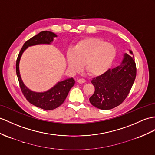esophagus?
I'll return each instance as SVG.
<instances>
[{
  "mask_svg": "<svg viewBox=\"0 0 155 155\" xmlns=\"http://www.w3.org/2000/svg\"><path fill=\"white\" fill-rule=\"evenodd\" d=\"M79 84H84V83L86 82V81L84 80V79H79L77 81Z\"/></svg>",
  "mask_w": 155,
  "mask_h": 155,
  "instance_id": "1",
  "label": "esophagus"
}]
</instances>
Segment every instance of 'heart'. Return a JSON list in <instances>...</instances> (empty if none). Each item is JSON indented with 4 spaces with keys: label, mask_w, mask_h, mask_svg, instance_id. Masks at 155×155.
I'll return each instance as SVG.
<instances>
[{
    "label": "heart",
    "mask_w": 155,
    "mask_h": 155,
    "mask_svg": "<svg viewBox=\"0 0 155 155\" xmlns=\"http://www.w3.org/2000/svg\"><path fill=\"white\" fill-rule=\"evenodd\" d=\"M116 48L110 43L95 37L79 41L73 49L67 51L66 58L70 69L78 71L82 64L89 75L98 76L111 67L116 57Z\"/></svg>",
    "instance_id": "obj_1"
}]
</instances>
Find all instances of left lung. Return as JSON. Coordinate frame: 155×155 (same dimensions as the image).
I'll return each instance as SVG.
<instances>
[{
  "label": "left lung",
  "instance_id": "left-lung-1",
  "mask_svg": "<svg viewBox=\"0 0 155 155\" xmlns=\"http://www.w3.org/2000/svg\"><path fill=\"white\" fill-rule=\"evenodd\" d=\"M125 53L120 65L109 69L104 74L93 78L95 93L89 98L93 106L101 110L118 107L129 94L136 77V65L133 52Z\"/></svg>",
  "mask_w": 155,
  "mask_h": 155
}]
</instances>
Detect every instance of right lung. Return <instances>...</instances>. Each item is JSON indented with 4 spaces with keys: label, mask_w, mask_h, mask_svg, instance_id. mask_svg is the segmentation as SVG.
<instances>
[{
    "label": "right lung",
    "mask_w": 155,
    "mask_h": 155,
    "mask_svg": "<svg viewBox=\"0 0 155 155\" xmlns=\"http://www.w3.org/2000/svg\"><path fill=\"white\" fill-rule=\"evenodd\" d=\"M56 37L57 35L51 31H43L40 32L24 44L16 60V74L20 87L24 97L34 106L47 110H53L60 107L64 102L70 90L75 84V80L72 78H68L64 81L58 82L54 87L46 91H33L28 89L22 81L20 73V68H19V64H20L21 56L26 48L37 45H50L53 41L54 37Z\"/></svg>",
    "instance_id": "1"
}]
</instances>
